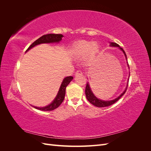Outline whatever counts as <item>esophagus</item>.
<instances>
[{"mask_svg":"<svg viewBox=\"0 0 151 151\" xmlns=\"http://www.w3.org/2000/svg\"><path fill=\"white\" fill-rule=\"evenodd\" d=\"M76 75H83V72H82L81 70H77L76 72Z\"/></svg>","mask_w":151,"mask_h":151,"instance_id":"1","label":"esophagus"}]
</instances>
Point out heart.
Listing matches in <instances>:
<instances>
[{"label":"heart","instance_id":"b5f03b06","mask_svg":"<svg viewBox=\"0 0 151 151\" xmlns=\"http://www.w3.org/2000/svg\"><path fill=\"white\" fill-rule=\"evenodd\" d=\"M100 52V48L98 43L88 41H81L76 43L71 50L73 57L80 58L85 56V60L88 63L95 61Z\"/></svg>","mask_w":151,"mask_h":151}]
</instances>
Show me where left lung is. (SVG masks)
I'll return each instance as SVG.
<instances>
[{
  "label": "left lung",
  "instance_id": "8db88e82",
  "mask_svg": "<svg viewBox=\"0 0 151 151\" xmlns=\"http://www.w3.org/2000/svg\"><path fill=\"white\" fill-rule=\"evenodd\" d=\"M109 46L110 47H118V48H119L120 50H122V51L123 52V54H124V55L125 57V58H126V60H127V55H126V53L125 52L124 50H123L122 48H121L119 45H118L117 43H113V42H110L109 43ZM127 65L128 67H129V64H128V62H127ZM130 76V75H129ZM129 79H128V81H129ZM128 83H129V82L127 83V87L125 88V89L124 90V91L119 96L117 97L116 98L114 99L113 100H109V101H104V100H101V99H98V98L96 97V96L93 94L92 90H91V87H90V85H89V82H88L87 83V84H86V90H85V93H86V98L88 100V101L92 104H93L94 106H97V107H106V106H110V105L114 104L115 103H116L118 99H119L127 91V86H128Z\"/></svg>",
  "mask_w": 151,
  "mask_h": 151
}]
</instances>
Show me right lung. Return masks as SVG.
I'll list each match as a JSON object with an SVG mask.
<instances>
[{
  "instance_id": "obj_1",
  "label": "right lung",
  "mask_w": 151,
  "mask_h": 151,
  "mask_svg": "<svg viewBox=\"0 0 151 151\" xmlns=\"http://www.w3.org/2000/svg\"><path fill=\"white\" fill-rule=\"evenodd\" d=\"M63 37V36L61 34H48L42 36H41L40 38L36 40L34 43H32L29 48L27 49L26 52H27L31 48L35 47L36 45H38L42 43H59L62 40V38ZM73 79V77L68 76L66 77L63 79L62 83L60 85V89L58 90V92L55 98L53 101L50 103V104L47 105L46 106L44 107H36L33 106L35 108L40 109V110L42 111H52L53 109L57 108L61 103L63 102V99L65 98V89L66 87L69 84L71 81Z\"/></svg>"
}]
</instances>
